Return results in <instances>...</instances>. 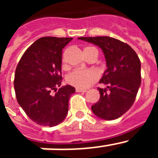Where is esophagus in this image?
Segmentation results:
<instances>
[{
	"label": "esophagus",
	"mask_w": 158,
	"mask_h": 158,
	"mask_svg": "<svg viewBox=\"0 0 158 158\" xmlns=\"http://www.w3.org/2000/svg\"><path fill=\"white\" fill-rule=\"evenodd\" d=\"M76 92H77V93H86V92H87V90H86V89H77V88Z\"/></svg>",
	"instance_id": "1"
}]
</instances>
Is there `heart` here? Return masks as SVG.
Returning a JSON list of instances; mask_svg holds the SVG:
<instances>
[{"label":"heart","mask_w":158,"mask_h":158,"mask_svg":"<svg viewBox=\"0 0 158 158\" xmlns=\"http://www.w3.org/2000/svg\"><path fill=\"white\" fill-rule=\"evenodd\" d=\"M89 50H96L93 47H87L85 50V52ZM85 56L88 57L87 53H85ZM63 65H65V58H63L62 60ZM100 77V73L98 70L94 69H76L66 77V82L70 85L76 87L77 89H88Z\"/></svg>","instance_id":"1"}]
</instances>
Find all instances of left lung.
I'll use <instances>...</instances> for the list:
<instances>
[{
    "label": "left lung",
    "mask_w": 158,
    "mask_h": 158,
    "mask_svg": "<svg viewBox=\"0 0 158 158\" xmlns=\"http://www.w3.org/2000/svg\"><path fill=\"white\" fill-rule=\"evenodd\" d=\"M98 46L106 58L107 69L100 83L107 89L98 88L100 98L92 106L96 116L105 120L116 119L133 105L141 85V62L128 44L108 36L80 37Z\"/></svg>",
    "instance_id": "left-lung-1"
}]
</instances>
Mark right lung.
<instances>
[{"instance_id": "1", "label": "right lung", "mask_w": 158, "mask_h": 158, "mask_svg": "<svg viewBox=\"0 0 158 158\" xmlns=\"http://www.w3.org/2000/svg\"><path fill=\"white\" fill-rule=\"evenodd\" d=\"M72 40L40 38L27 49L16 66V100L26 115L39 125L56 126L68 113L69 97L75 89L65 85L57 92V88L62 80V49Z\"/></svg>"}]
</instances>
